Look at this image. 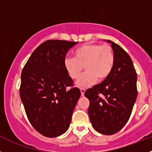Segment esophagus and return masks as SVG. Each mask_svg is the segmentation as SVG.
Here are the masks:
<instances>
[{
	"mask_svg": "<svg viewBox=\"0 0 152 152\" xmlns=\"http://www.w3.org/2000/svg\"><path fill=\"white\" fill-rule=\"evenodd\" d=\"M80 91H81V94L83 96L84 95L85 92H86V89L83 88H80Z\"/></svg>",
	"mask_w": 152,
	"mask_h": 152,
	"instance_id": "obj_1",
	"label": "esophagus"
}]
</instances>
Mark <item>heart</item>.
Returning <instances> with one entry per match:
<instances>
[{
	"label": "heart",
	"mask_w": 152,
	"mask_h": 152,
	"mask_svg": "<svg viewBox=\"0 0 152 152\" xmlns=\"http://www.w3.org/2000/svg\"><path fill=\"white\" fill-rule=\"evenodd\" d=\"M64 68L73 79L80 76L83 69L86 72L76 82L78 87H88L97 79H106L113 71L115 55L110 45L86 44L75 51L74 57L65 58Z\"/></svg>",
	"instance_id": "heart-1"
}]
</instances>
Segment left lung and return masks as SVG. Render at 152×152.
Here are the masks:
<instances>
[{
    "label": "left lung",
    "instance_id": "left-lung-1",
    "mask_svg": "<svg viewBox=\"0 0 152 152\" xmlns=\"http://www.w3.org/2000/svg\"><path fill=\"white\" fill-rule=\"evenodd\" d=\"M115 64L110 76L85 92L90 101L89 118L94 129L112 135L123 128L131 115L137 97V76L128 54L110 40Z\"/></svg>",
    "mask_w": 152,
    "mask_h": 152
}]
</instances>
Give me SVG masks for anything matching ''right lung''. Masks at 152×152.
Here are the masks:
<instances>
[{"label":"right lung","mask_w":152,"mask_h":152,"mask_svg":"<svg viewBox=\"0 0 152 152\" xmlns=\"http://www.w3.org/2000/svg\"><path fill=\"white\" fill-rule=\"evenodd\" d=\"M78 42L50 39L30 56L22 75L20 97L31 125L46 137L64 134L81 92L64 68L66 54Z\"/></svg>","instance_id":"1"}]
</instances>
